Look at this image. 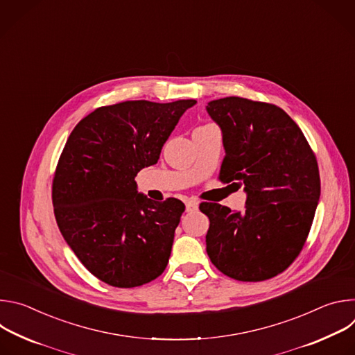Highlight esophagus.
<instances>
[{
    "label": "esophagus",
    "instance_id": "34e87169",
    "mask_svg": "<svg viewBox=\"0 0 355 355\" xmlns=\"http://www.w3.org/2000/svg\"><path fill=\"white\" fill-rule=\"evenodd\" d=\"M185 207H187V212H195L198 211V202L195 199H188Z\"/></svg>",
    "mask_w": 355,
    "mask_h": 355
}]
</instances>
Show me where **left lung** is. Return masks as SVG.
Returning a JSON list of instances; mask_svg holds the SVG:
<instances>
[{
  "mask_svg": "<svg viewBox=\"0 0 355 355\" xmlns=\"http://www.w3.org/2000/svg\"><path fill=\"white\" fill-rule=\"evenodd\" d=\"M223 133L219 178L247 192L245 209L202 202L207 252L225 275L247 282L284 272L306 243L320 196L318 160L305 135L279 107L240 96L211 101Z\"/></svg>",
  "mask_w": 355,
  "mask_h": 355,
  "instance_id": "1",
  "label": "left lung"
}]
</instances>
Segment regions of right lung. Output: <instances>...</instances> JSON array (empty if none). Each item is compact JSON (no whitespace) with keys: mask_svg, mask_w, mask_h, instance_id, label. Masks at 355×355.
Segmentation results:
<instances>
[{"mask_svg":"<svg viewBox=\"0 0 355 355\" xmlns=\"http://www.w3.org/2000/svg\"><path fill=\"white\" fill-rule=\"evenodd\" d=\"M196 104L125 101L81 119L62 151L52 184L58 226L83 266L98 279L133 288L167 267L185 205L151 200L135 177L157 163L182 114Z\"/></svg>","mask_w":355,"mask_h":355,"instance_id":"obj_1","label":"right lung"}]
</instances>
